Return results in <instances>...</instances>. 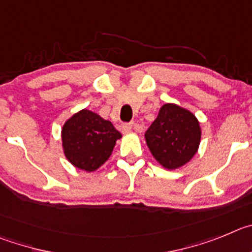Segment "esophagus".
<instances>
[{"instance_id":"1","label":"esophagus","mask_w":252,"mask_h":252,"mask_svg":"<svg viewBox=\"0 0 252 252\" xmlns=\"http://www.w3.org/2000/svg\"><path fill=\"white\" fill-rule=\"evenodd\" d=\"M131 128H133V124L126 123L122 126V131H123L124 134H128V133H130L131 131Z\"/></svg>"}]
</instances>
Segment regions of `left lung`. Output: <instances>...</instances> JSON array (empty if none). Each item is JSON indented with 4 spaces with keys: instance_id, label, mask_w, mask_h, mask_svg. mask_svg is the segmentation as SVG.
<instances>
[{
    "instance_id": "8db88e82",
    "label": "left lung",
    "mask_w": 252,
    "mask_h": 252,
    "mask_svg": "<svg viewBox=\"0 0 252 252\" xmlns=\"http://www.w3.org/2000/svg\"><path fill=\"white\" fill-rule=\"evenodd\" d=\"M201 135V126L193 113L174 103H165L144 138L154 159L163 168L173 171L194 157Z\"/></svg>"
}]
</instances>
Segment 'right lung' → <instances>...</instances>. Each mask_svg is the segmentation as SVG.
Listing matches in <instances>:
<instances>
[{"label":"right lung","mask_w":252,"mask_h":252,"mask_svg":"<svg viewBox=\"0 0 252 252\" xmlns=\"http://www.w3.org/2000/svg\"><path fill=\"white\" fill-rule=\"evenodd\" d=\"M121 131L96 113L81 109L72 114L61 128L64 156L75 168L95 172L112 156Z\"/></svg>","instance_id":"obj_1"}]
</instances>
